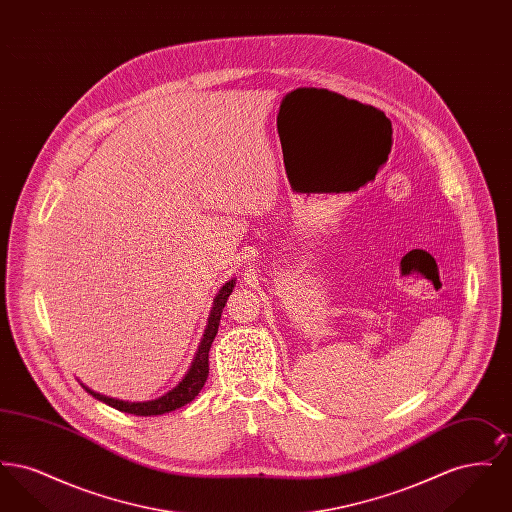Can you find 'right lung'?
<instances>
[{"label":"right lung","mask_w":512,"mask_h":512,"mask_svg":"<svg viewBox=\"0 0 512 512\" xmlns=\"http://www.w3.org/2000/svg\"><path fill=\"white\" fill-rule=\"evenodd\" d=\"M234 286H236V280H228L220 288L219 295L215 297V303H213V311H211V317H209L207 330H205L201 345L195 353L194 363L190 366L188 374L182 378V382L174 390L165 393L159 399L146 401V403H128V401H119V399L99 395L96 391L86 388L84 384H82V388L88 391L90 395H94L99 401L107 403L109 407H113L121 413L136 414V416H157V414L171 413V411H176V409L188 405L192 399H195V395L201 391V388L205 386V380L209 376V349H211V343L219 332L220 315H222L226 299L234 290Z\"/></svg>","instance_id":"add662e5"}]
</instances>
